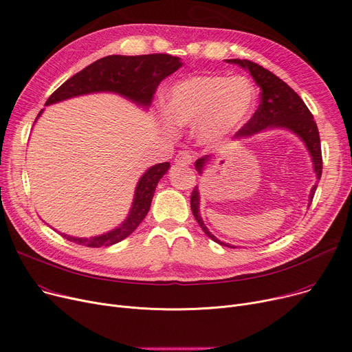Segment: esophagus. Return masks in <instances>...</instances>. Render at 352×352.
Here are the masks:
<instances>
[{
    "mask_svg": "<svg viewBox=\"0 0 352 352\" xmlns=\"http://www.w3.org/2000/svg\"><path fill=\"white\" fill-rule=\"evenodd\" d=\"M192 162H193V156L189 152H179L175 159V163L177 166H188V164H190Z\"/></svg>",
    "mask_w": 352,
    "mask_h": 352,
    "instance_id": "1",
    "label": "esophagus"
}]
</instances>
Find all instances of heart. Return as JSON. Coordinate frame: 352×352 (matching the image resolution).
<instances>
[{"mask_svg": "<svg viewBox=\"0 0 352 352\" xmlns=\"http://www.w3.org/2000/svg\"><path fill=\"white\" fill-rule=\"evenodd\" d=\"M257 89L241 75H195L169 88L163 102V132L193 126L196 140L213 148L234 136L257 107Z\"/></svg>", "mask_w": 352, "mask_h": 352, "instance_id": "heart-1", "label": "heart"}]
</instances>
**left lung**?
I'll return each instance as SVG.
<instances>
[{"label": "left lung", "instance_id": "left-lung-1", "mask_svg": "<svg viewBox=\"0 0 352 352\" xmlns=\"http://www.w3.org/2000/svg\"><path fill=\"white\" fill-rule=\"evenodd\" d=\"M227 64H233L240 67L241 69L247 71L257 87L260 88V105L253 118L249 120L247 125L240 129L234 135V140H243L247 138H252L257 133L267 132V131H287L296 135L302 143L305 149L309 153L313 162V170L320 180L322 173V157H321V143H320V133L317 123L314 122V116L308 111L302 99L288 87L284 80H281L273 72L267 71L265 68L254 64L252 60L247 59H224ZM216 159V155H206L195 162V168L200 176L208 169L209 164ZM317 190V184H314L308 196V206L311 204L314 193ZM190 208L193 212L195 219L197 220L201 230L208 234L213 241L236 249L234 245L220 241L210 230L208 226L204 224L200 216V192L199 186L193 189L190 197Z\"/></svg>", "mask_w": 352, "mask_h": 352}]
</instances>
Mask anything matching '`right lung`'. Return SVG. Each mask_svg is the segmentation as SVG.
Segmentation results:
<instances>
[{"label": "right lung", "instance_id": "obj_1", "mask_svg": "<svg viewBox=\"0 0 352 352\" xmlns=\"http://www.w3.org/2000/svg\"><path fill=\"white\" fill-rule=\"evenodd\" d=\"M182 65L183 62L179 56H172L168 54L138 56L109 55L95 60L94 64L88 65L64 82L48 98L45 107L92 94H115L135 103L143 111H148L153 94L156 92L160 82L182 68ZM43 113L44 109H41L34 125ZM170 163L163 162L153 164V166L144 170L136 183L128 216L112 230L92 237H75L65 233L60 234L69 241L87 247H107L126 239L136 230L142 220L146 217L156 186L159 180L168 173Z\"/></svg>", "mask_w": 352, "mask_h": 352}]
</instances>
